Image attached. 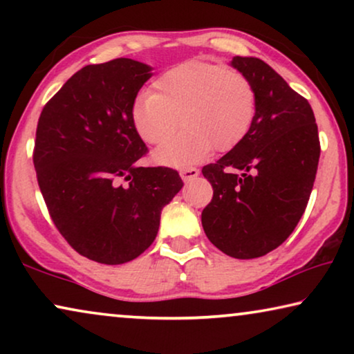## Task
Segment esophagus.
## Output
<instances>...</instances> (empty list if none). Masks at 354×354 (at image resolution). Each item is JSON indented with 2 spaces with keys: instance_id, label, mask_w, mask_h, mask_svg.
<instances>
[{
  "instance_id": "esophagus-1",
  "label": "esophagus",
  "mask_w": 354,
  "mask_h": 354,
  "mask_svg": "<svg viewBox=\"0 0 354 354\" xmlns=\"http://www.w3.org/2000/svg\"><path fill=\"white\" fill-rule=\"evenodd\" d=\"M198 176H200V171L196 167H185L180 171V177L183 178V182H190Z\"/></svg>"
}]
</instances>
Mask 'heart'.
<instances>
[{"mask_svg": "<svg viewBox=\"0 0 354 354\" xmlns=\"http://www.w3.org/2000/svg\"><path fill=\"white\" fill-rule=\"evenodd\" d=\"M258 113V95L248 77L224 66L182 62L153 82V93L133 101L130 119L145 143H162L178 118L186 132L161 145L154 162L188 167L212 153H227L243 142Z\"/></svg>", "mask_w": 354, "mask_h": 354, "instance_id": "1", "label": "heart"}]
</instances>
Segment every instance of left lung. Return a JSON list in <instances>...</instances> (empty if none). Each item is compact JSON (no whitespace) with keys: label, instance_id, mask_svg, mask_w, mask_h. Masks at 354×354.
<instances>
[{"label":"left lung","instance_id":"obj_1","mask_svg":"<svg viewBox=\"0 0 354 354\" xmlns=\"http://www.w3.org/2000/svg\"><path fill=\"white\" fill-rule=\"evenodd\" d=\"M232 67L258 95L253 127L239 147L203 167L212 200L201 212L205 234L236 259L268 254L298 225L316 178L321 143L311 104L258 57Z\"/></svg>","mask_w":354,"mask_h":354}]
</instances>
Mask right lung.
<instances>
[{"label":"right lung","instance_id":"1","mask_svg":"<svg viewBox=\"0 0 354 354\" xmlns=\"http://www.w3.org/2000/svg\"><path fill=\"white\" fill-rule=\"evenodd\" d=\"M151 75L129 57L85 66L38 119L33 166L51 219L77 253L101 264L129 263L149 248L162 207L183 187L171 167L137 164L148 148L130 111Z\"/></svg>","mask_w":354,"mask_h":354}]
</instances>
